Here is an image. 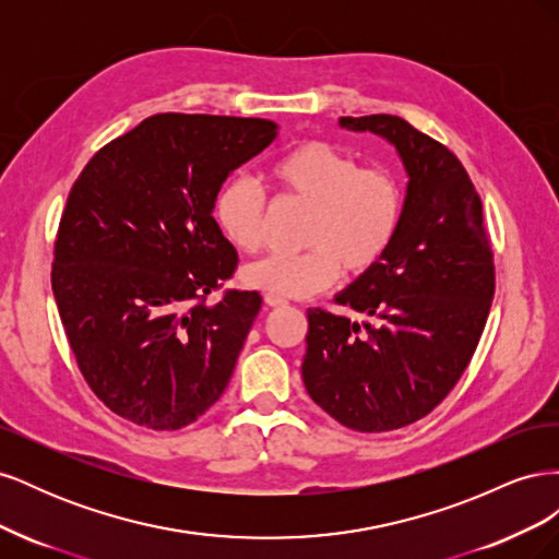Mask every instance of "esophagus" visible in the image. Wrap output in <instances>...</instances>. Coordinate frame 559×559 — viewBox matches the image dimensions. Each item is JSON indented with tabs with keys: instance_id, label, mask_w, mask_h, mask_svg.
<instances>
[{
	"instance_id": "1",
	"label": "esophagus",
	"mask_w": 559,
	"mask_h": 559,
	"mask_svg": "<svg viewBox=\"0 0 559 559\" xmlns=\"http://www.w3.org/2000/svg\"><path fill=\"white\" fill-rule=\"evenodd\" d=\"M265 306H267V308H282V306H286V300L280 298V296L267 294V296H265Z\"/></svg>"
}]
</instances>
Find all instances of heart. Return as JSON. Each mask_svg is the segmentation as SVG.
Masks as SVG:
<instances>
[{
    "instance_id": "obj_1",
    "label": "heart",
    "mask_w": 559,
    "mask_h": 559,
    "mask_svg": "<svg viewBox=\"0 0 559 559\" xmlns=\"http://www.w3.org/2000/svg\"><path fill=\"white\" fill-rule=\"evenodd\" d=\"M270 179L286 195L312 207L300 253H277L242 270V284L280 298H310L341 275H364L392 247L403 214L399 179L382 167H361L347 151L302 142L270 165ZM265 198L249 177L228 179L216 193L214 218L242 253L263 247Z\"/></svg>"
}]
</instances>
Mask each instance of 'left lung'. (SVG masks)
Here are the masks:
<instances>
[{
    "mask_svg": "<svg viewBox=\"0 0 559 559\" xmlns=\"http://www.w3.org/2000/svg\"><path fill=\"white\" fill-rule=\"evenodd\" d=\"M337 126L392 144L408 183L392 247L335 294L364 319L308 310L300 370L333 419L380 433L429 415L462 378L495 296L492 245L452 151L392 114L343 116Z\"/></svg>",
    "mask_w": 559,
    "mask_h": 559,
    "instance_id": "left-lung-1",
    "label": "left lung"
}]
</instances>
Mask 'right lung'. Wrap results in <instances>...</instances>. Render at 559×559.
Listing matches in <instances>:
<instances>
[{
	"instance_id": "obj_1",
	"label": "right lung",
	"mask_w": 559,
	"mask_h": 559,
	"mask_svg": "<svg viewBox=\"0 0 559 559\" xmlns=\"http://www.w3.org/2000/svg\"><path fill=\"white\" fill-rule=\"evenodd\" d=\"M277 134L267 118L158 114L72 186L50 282L81 373L116 415L175 431L222 399L261 296L205 302L238 263L214 200Z\"/></svg>"
}]
</instances>
